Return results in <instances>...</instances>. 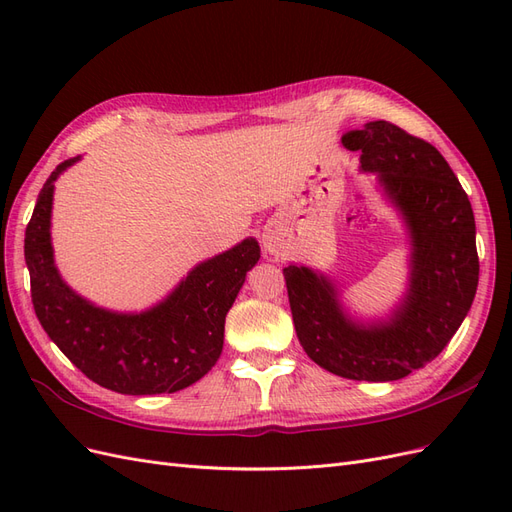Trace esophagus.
Masks as SVG:
<instances>
[{
	"mask_svg": "<svg viewBox=\"0 0 512 512\" xmlns=\"http://www.w3.org/2000/svg\"><path fill=\"white\" fill-rule=\"evenodd\" d=\"M262 247H265V252H269V254H280V250H282L280 239H277V235L271 230H267L265 235H262Z\"/></svg>",
	"mask_w": 512,
	"mask_h": 512,
	"instance_id": "esophagus-1",
	"label": "esophagus"
}]
</instances>
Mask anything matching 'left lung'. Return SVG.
<instances>
[{
    "instance_id": "obj_1",
    "label": "left lung",
    "mask_w": 512,
    "mask_h": 512,
    "mask_svg": "<svg viewBox=\"0 0 512 512\" xmlns=\"http://www.w3.org/2000/svg\"><path fill=\"white\" fill-rule=\"evenodd\" d=\"M342 145L361 151V173L376 177L404 226L406 288L384 314L363 316L335 277L290 262V312L314 363L348 380L391 382L436 359L470 312L478 286L474 213L442 153L393 123L367 121Z\"/></svg>"
}]
</instances>
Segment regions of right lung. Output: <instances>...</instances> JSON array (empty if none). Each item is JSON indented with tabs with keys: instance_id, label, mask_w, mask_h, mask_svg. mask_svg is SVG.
Segmentation results:
<instances>
[{
	"instance_id": "1",
	"label": "right lung",
	"mask_w": 512,
	"mask_h": 512,
	"mask_svg": "<svg viewBox=\"0 0 512 512\" xmlns=\"http://www.w3.org/2000/svg\"><path fill=\"white\" fill-rule=\"evenodd\" d=\"M79 160L61 162L46 179L25 230L36 316L51 342L104 389L121 395L181 391L218 363L226 314L247 271L256 267L260 245L247 237L198 262L164 299L141 312L96 305L61 277L51 239L55 181Z\"/></svg>"
}]
</instances>
